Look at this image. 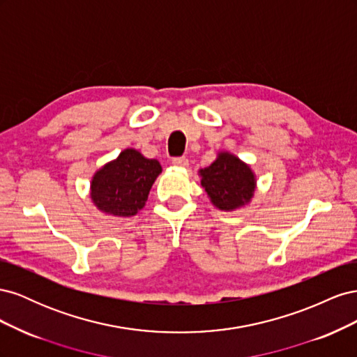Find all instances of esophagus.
Listing matches in <instances>:
<instances>
[{"label":"esophagus","instance_id":"obj_1","mask_svg":"<svg viewBox=\"0 0 357 357\" xmlns=\"http://www.w3.org/2000/svg\"><path fill=\"white\" fill-rule=\"evenodd\" d=\"M172 165L180 167V168H186L189 165V160L186 158H174L172 159Z\"/></svg>","mask_w":357,"mask_h":357}]
</instances>
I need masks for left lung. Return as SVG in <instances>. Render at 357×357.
I'll return each instance as SVG.
<instances>
[{"label":"left lung","instance_id":"1","mask_svg":"<svg viewBox=\"0 0 357 357\" xmlns=\"http://www.w3.org/2000/svg\"><path fill=\"white\" fill-rule=\"evenodd\" d=\"M201 185L214 207L225 211L250 202L256 178L253 171L236 156L223 152L213 164L199 171Z\"/></svg>","mask_w":357,"mask_h":357}]
</instances>
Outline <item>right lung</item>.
Listing matches in <instances>:
<instances>
[{"label":"right lung","mask_w":357,"mask_h":357,"mask_svg":"<svg viewBox=\"0 0 357 357\" xmlns=\"http://www.w3.org/2000/svg\"><path fill=\"white\" fill-rule=\"evenodd\" d=\"M160 171L156 159H147L138 150L126 149L95 172L91 198L102 213L129 218L144 207Z\"/></svg>","instance_id":"right-lung-1"}]
</instances>
